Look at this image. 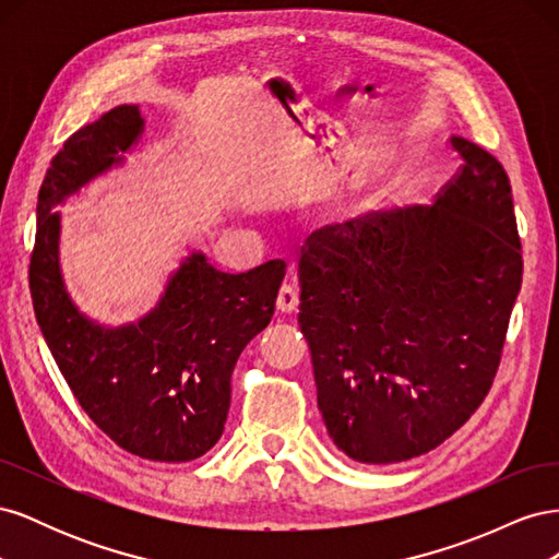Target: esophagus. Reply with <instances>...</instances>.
Wrapping results in <instances>:
<instances>
[{
	"label": "esophagus",
	"mask_w": 559,
	"mask_h": 559,
	"mask_svg": "<svg viewBox=\"0 0 559 559\" xmlns=\"http://www.w3.org/2000/svg\"><path fill=\"white\" fill-rule=\"evenodd\" d=\"M277 310L280 312H296L298 310V289L294 284H282L280 286Z\"/></svg>",
	"instance_id": "obj_1"
}]
</instances>
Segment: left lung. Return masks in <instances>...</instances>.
Here are the masks:
<instances>
[{"mask_svg": "<svg viewBox=\"0 0 559 559\" xmlns=\"http://www.w3.org/2000/svg\"><path fill=\"white\" fill-rule=\"evenodd\" d=\"M462 173L431 207L314 233L298 324L337 450L394 464L441 445L492 386L522 284L509 175L452 138Z\"/></svg>", "mask_w": 559, "mask_h": 559, "instance_id": "1", "label": "left lung"}]
</instances>
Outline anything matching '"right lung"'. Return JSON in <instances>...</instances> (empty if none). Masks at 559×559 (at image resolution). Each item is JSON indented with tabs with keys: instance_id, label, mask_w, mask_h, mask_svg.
<instances>
[{
	"instance_id": "1",
	"label": "right lung",
	"mask_w": 559,
	"mask_h": 559,
	"mask_svg": "<svg viewBox=\"0 0 559 559\" xmlns=\"http://www.w3.org/2000/svg\"><path fill=\"white\" fill-rule=\"evenodd\" d=\"M144 132L138 105L83 126L50 160L37 202L29 292L46 345L81 408L116 445L151 462H191L222 438L230 376L273 319L284 261L230 275L191 251L167 277L156 308L123 326L83 314L60 267L67 198L126 163Z\"/></svg>"
}]
</instances>
